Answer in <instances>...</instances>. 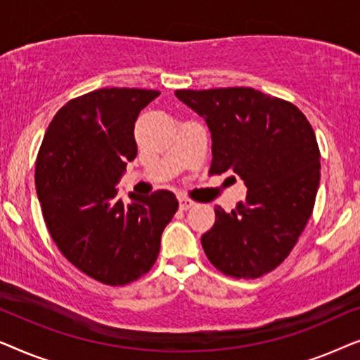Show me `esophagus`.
<instances>
[{
	"instance_id": "obj_1",
	"label": "esophagus",
	"mask_w": 360,
	"mask_h": 360,
	"mask_svg": "<svg viewBox=\"0 0 360 360\" xmlns=\"http://www.w3.org/2000/svg\"><path fill=\"white\" fill-rule=\"evenodd\" d=\"M179 205H180L181 210H190V208H193L196 203H195V201L188 200V198H179Z\"/></svg>"
}]
</instances>
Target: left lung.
<instances>
[{
    "label": "left lung",
    "instance_id": "left-lung-1",
    "mask_svg": "<svg viewBox=\"0 0 360 360\" xmlns=\"http://www.w3.org/2000/svg\"><path fill=\"white\" fill-rule=\"evenodd\" d=\"M211 132V174L234 172L248 195L201 236L206 257L236 278H257L283 262L311 216L319 149L311 124L292 103L254 88L176 90Z\"/></svg>",
    "mask_w": 360,
    "mask_h": 360
}]
</instances>
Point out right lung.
I'll list each match as a JSON object with an SVG mask.
<instances>
[{
  "instance_id": "1",
  "label": "right lung",
  "mask_w": 360,
  "mask_h": 360,
  "mask_svg": "<svg viewBox=\"0 0 360 360\" xmlns=\"http://www.w3.org/2000/svg\"><path fill=\"white\" fill-rule=\"evenodd\" d=\"M160 93L101 88L60 108L44 136L36 190L60 252L88 277L126 285L147 274L179 201L169 190L124 203L116 185L137 155L134 122Z\"/></svg>"
}]
</instances>
